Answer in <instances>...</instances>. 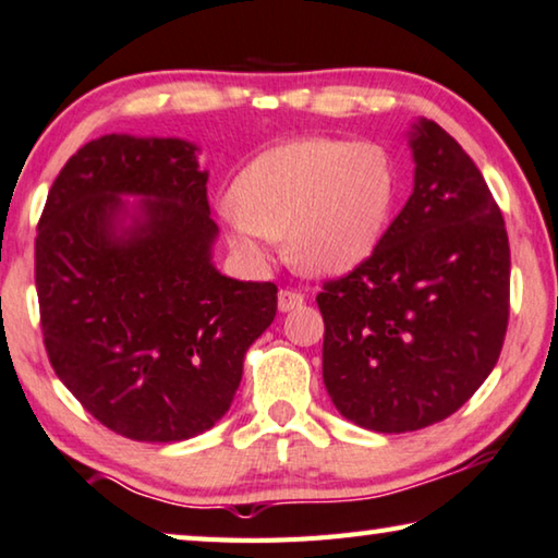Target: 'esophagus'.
I'll return each instance as SVG.
<instances>
[{
    "label": "esophagus",
    "mask_w": 558,
    "mask_h": 558,
    "mask_svg": "<svg viewBox=\"0 0 558 558\" xmlns=\"http://www.w3.org/2000/svg\"><path fill=\"white\" fill-rule=\"evenodd\" d=\"M279 312H294L304 304V294L296 289H281L279 292Z\"/></svg>",
    "instance_id": "34e87169"
}]
</instances>
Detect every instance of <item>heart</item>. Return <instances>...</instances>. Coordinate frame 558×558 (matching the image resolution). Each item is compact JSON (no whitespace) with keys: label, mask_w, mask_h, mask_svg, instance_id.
Returning a JSON list of instances; mask_svg holds the SVG:
<instances>
[{"label":"heart","mask_w":558,"mask_h":558,"mask_svg":"<svg viewBox=\"0 0 558 558\" xmlns=\"http://www.w3.org/2000/svg\"><path fill=\"white\" fill-rule=\"evenodd\" d=\"M395 191L392 163L377 145L299 138L256 156L221 216L241 254L259 256L264 239L284 236L299 271L335 277L375 252Z\"/></svg>","instance_id":"b5f03b06"}]
</instances>
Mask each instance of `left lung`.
Returning <instances> with one entry per match:
<instances>
[{
    "label": "left lung",
    "mask_w": 558,
    "mask_h": 558,
    "mask_svg": "<svg viewBox=\"0 0 558 558\" xmlns=\"http://www.w3.org/2000/svg\"><path fill=\"white\" fill-rule=\"evenodd\" d=\"M410 148L413 196L375 252L317 294L329 398L375 433L453 415L496 367L508 327L511 248L478 166L425 118Z\"/></svg>",
    "instance_id": "1"
}]
</instances>
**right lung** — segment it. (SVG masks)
Returning a JSON list of instances; mask_svg holds the SVG:
<instances>
[{
    "label": "right lung",
    "instance_id": "right-lung-1",
    "mask_svg": "<svg viewBox=\"0 0 558 558\" xmlns=\"http://www.w3.org/2000/svg\"><path fill=\"white\" fill-rule=\"evenodd\" d=\"M196 150L181 138L90 141L54 179L37 226L54 375L95 420L141 442L219 423L246 350L277 314L271 281L229 279L211 262L219 226Z\"/></svg>",
    "mask_w": 558,
    "mask_h": 558
}]
</instances>
